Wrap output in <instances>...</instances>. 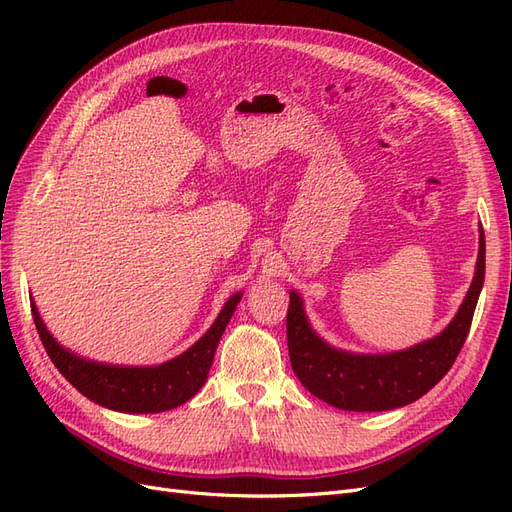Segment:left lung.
Wrapping results in <instances>:
<instances>
[{"instance_id":"8db88e82","label":"left lung","mask_w":512,"mask_h":512,"mask_svg":"<svg viewBox=\"0 0 512 512\" xmlns=\"http://www.w3.org/2000/svg\"><path fill=\"white\" fill-rule=\"evenodd\" d=\"M483 282L485 232L480 228L474 280L451 324L427 342L389 354H354L329 346L314 333L301 297L292 290L286 316L292 371L309 393L339 410L382 412L408 406L453 367L468 337Z\"/></svg>"}]
</instances>
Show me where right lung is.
I'll list each match as a JSON object with an SVG mask.
<instances>
[{
	"label": "right lung",
	"mask_w": 512,
	"mask_h": 512,
	"mask_svg": "<svg viewBox=\"0 0 512 512\" xmlns=\"http://www.w3.org/2000/svg\"><path fill=\"white\" fill-rule=\"evenodd\" d=\"M241 301V292L232 294L224 303L220 316L215 318L211 329L198 342L162 365L153 367H128V365H106L83 359L55 342V337L46 331L32 299V316L46 354L76 391L87 399L108 410L128 414H156L173 410L192 399L200 386L205 384L213 363L215 348L226 331L235 307Z\"/></svg>",
	"instance_id": "right-lung-1"
}]
</instances>
